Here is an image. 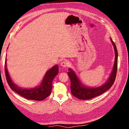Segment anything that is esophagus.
<instances>
[{"label":"esophagus","instance_id":"1","mask_svg":"<svg viewBox=\"0 0 129 129\" xmlns=\"http://www.w3.org/2000/svg\"><path fill=\"white\" fill-rule=\"evenodd\" d=\"M60 65L62 67H67L69 66V62L67 60H64L62 61H61Z\"/></svg>","mask_w":129,"mask_h":129}]
</instances>
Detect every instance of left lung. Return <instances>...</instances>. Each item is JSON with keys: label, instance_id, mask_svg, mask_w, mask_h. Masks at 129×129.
<instances>
[{"label": "left lung", "instance_id": "left-lung-1", "mask_svg": "<svg viewBox=\"0 0 129 129\" xmlns=\"http://www.w3.org/2000/svg\"><path fill=\"white\" fill-rule=\"evenodd\" d=\"M111 41L114 45L115 51V61L114 67H113L112 74L110 75L109 80L102 86L93 88H86V87L84 86L80 81L76 73L71 69H69V72L67 73L69 76L70 80H71V93L73 95L77 98L78 99L86 100L93 99L94 97L102 94V93L109 90L114 84L115 78H116L117 72L118 52L114 43L113 42L112 39H111Z\"/></svg>", "mask_w": 129, "mask_h": 129}]
</instances>
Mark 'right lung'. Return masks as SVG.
<instances>
[{
  "instance_id": "obj_1",
  "label": "right lung",
  "mask_w": 129,
  "mask_h": 129,
  "mask_svg": "<svg viewBox=\"0 0 129 129\" xmlns=\"http://www.w3.org/2000/svg\"><path fill=\"white\" fill-rule=\"evenodd\" d=\"M4 68H5L6 79L11 89L25 99L35 100V101H43L51 94L52 81L54 77L58 73V66L54 65L51 69L47 71L41 85L38 88L33 89H22L19 88L11 79L8 72L7 67H6V61H5Z\"/></svg>"
}]
</instances>
